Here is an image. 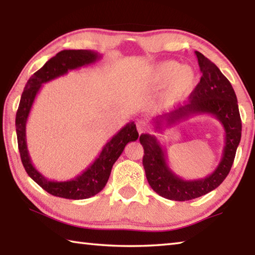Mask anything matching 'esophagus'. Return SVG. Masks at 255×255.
I'll return each mask as SVG.
<instances>
[{
	"label": "esophagus",
	"instance_id": "1",
	"mask_svg": "<svg viewBox=\"0 0 255 255\" xmlns=\"http://www.w3.org/2000/svg\"><path fill=\"white\" fill-rule=\"evenodd\" d=\"M136 126H137L138 132H139V133L145 132V130H146V124H145V122H143V120H138L137 124H136Z\"/></svg>",
	"mask_w": 255,
	"mask_h": 255
}]
</instances>
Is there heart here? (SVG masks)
<instances>
[{
  "label": "heart",
  "mask_w": 255,
  "mask_h": 255,
  "mask_svg": "<svg viewBox=\"0 0 255 255\" xmlns=\"http://www.w3.org/2000/svg\"><path fill=\"white\" fill-rule=\"evenodd\" d=\"M197 83V74L191 66L176 60H163L148 68L145 75L146 88L157 90L165 86L159 106L169 108L187 98Z\"/></svg>",
  "instance_id": "b5f03b06"
}]
</instances>
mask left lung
<instances>
[{"label": "left lung", "mask_w": 255, "mask_h": 255, "mask_svg": "<svg viewBox=\"0 0 255 255\" xmlns=\"http://www.w3.org/2000/svg\"><path fill=\"white\" fill-rule=\"evenodd\" d=\"M196 56L202 75L190 94L188 105L157 117L154 120V129L162 131L164 128L174 126L197 115L214 116L225 130V145L218 166L213 173L202 179L184 180L170 169L166 150L156 136L141 133L139 137L144 147L143 165L149 185L159 196L175 201L196 199L221 185L230 173L242 135L239 105L231 82L199 51H196Z\"/></svg>", "instance_id": "left-lung-1"}]
</instances>
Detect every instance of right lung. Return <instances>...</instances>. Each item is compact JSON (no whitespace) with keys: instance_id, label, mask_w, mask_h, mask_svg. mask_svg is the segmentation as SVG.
I'll return each mask as SVG.
<instances>
[{"instance_id":"obj_1","label":"right lung","mask_w":255,"mask_h":255,"mask_svg":"<svg viewBox=\"0 0 255 255\" xmlns=\"http://www.w3.org/2000/svg\"><path fill=\"white\" fill-rule=\"evenodd\" d=\"M100 58L101 55L93 50L70 49L59 51L30 77L21 96L15 117V130L21 161L30 178L55 197L80 200L96 196L106 187L112 166L124 152L126 145L129 141H135L139 136L135 123H128L103 146L99 156L94 159L91 165L71 180H49L33 166L28 152L25 125H27L34 99L40 91L42 84L65 75L70 71L91 65Z\"/></svg>"}]
</instances>
